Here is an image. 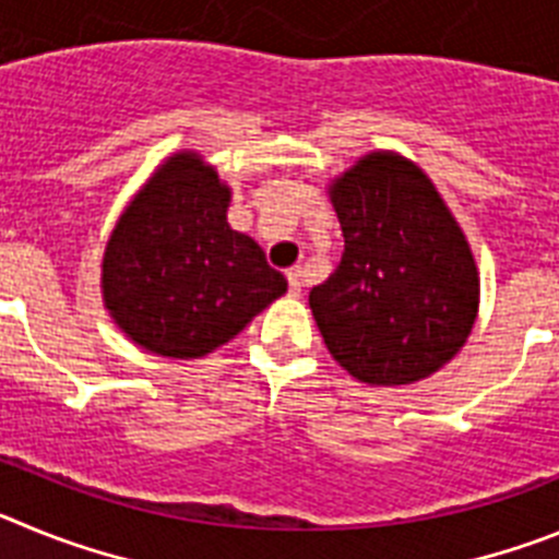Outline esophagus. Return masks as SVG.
Returning <instances> with one entry per match:
<instances>
[{
  "instance_id": "34e87169",
  "label": "esophagus",
  "mask_w": 559,
  "mask_h": 559,
  "mask_svg": "<svg viewBox=\"0 0 559 559\" xmlns=\"http://www.w3.org/2000/svg\"><path fill=\"white\" fill-rule=\"evenodd\" d=\"M302 276H305V271L299 269V265L288 269V288H290V294H294V296L302 294Z\"/></svg>"
}]
</instances>
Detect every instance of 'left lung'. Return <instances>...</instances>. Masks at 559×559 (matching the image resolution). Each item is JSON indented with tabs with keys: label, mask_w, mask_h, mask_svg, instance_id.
Wrapping results in <instances>:
<instances>
[{
	"label": "left lung",
	"mask_w": 559,
	"mask_h": 559,
	"mask_svg": "<svg viewBox=\"0 0 559 559\" xmlns=\"http://www.w3.org/2000/svg\"><path fill=\"white\" fill-rule=\"evenodd\" d=\"M344 231L333 274L310 290L330 355L369 386H403L445 367L478 313V271L437 187L378 151L330 187Z\"/></svg>",
	"instance_id": "obj_1"
}]
</instances>
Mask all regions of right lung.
Masks as SVG:
<instances>
[{
	"instance_id": "obj_1",
	"label": "right lung",
	"mask_w": 559,
	"mask_h": 559,
	"mask_svg": "<svg viewBox=\"0 0 559 559\" xmlns=\"http://www.w3.org/2000/svg\"><path fill=\"white\" fill-rule=\"evenodd\" d=\"M231 192L199 153H176L133 195L103 254V302L165 358H201L288 290L265 251L226 224Z\"/></svg>"
}]
</instances>
